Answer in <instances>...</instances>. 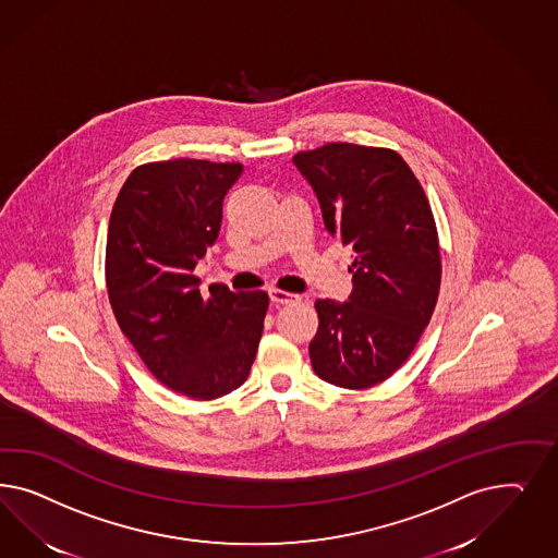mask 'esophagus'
<instances>
[{"mask_svg": "<svg viewBox=\"0 0 558 558\" xmlns=\"http://www.w3.org/2000/svg\"><path fill=\"white\" fill-rule=\"evenodd\" d=\"M270 299L271 303L276 304H290L294 303V301H299V296H296V294L287 292V290H278V288H271Z\"/></svg>", "mask_w": 558, "mask_h": 558, "instance_id": "esophagus-1", "label": "esophagus"}]
</instances>
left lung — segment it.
Masks as SVG:
<instances>
[{
    "label": "left lung",
    "mask_w": 558,
    "mask_h": 558,
    "mask_svg": "<svg viewBox=\"0 0 558 558\" xmlns=\"http://www.w3.org/2000/svg\"><path fill=\"white\" fill-rule=\"evenodd\" d=\"M327 231L354 250L352 294L319 299L308 345L317 376L343 389H371L415 350L438 303V229L420 180L392 149L327 143L296 153Z\"/></svg>",
    "instance_id": "left-lung-1"
}]
</instances>
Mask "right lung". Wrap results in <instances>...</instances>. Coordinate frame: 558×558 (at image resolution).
Returning a JSON list of instances; mask_svg holds the SVG:
<instances>
[{"instance_id":"1","label":"right lung","mask_w":558,"mask_h":558,"mask_svg":"<svg viewBox=\"0 0 558 558\" xmlns=\"http://www.w3.org/2000/svg\"><path fill=\"white\" fill-rule=\"evenodd\" d=\"M241 163L153 161L131 171L112 206L106 287L114 317L153 376L213 401L250 376L270 299L264 290L201 294L194 268L220 231Z\"/></svg>"}]
</instances>
